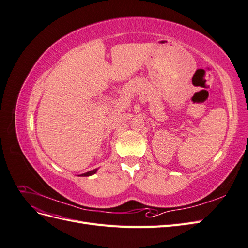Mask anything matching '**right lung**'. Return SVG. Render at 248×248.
I'll list each match as a JSON object with an SVG mask.
<instances>
[{
	"label": "right lung",
	"instance_id": "1",
	"mask_svg": "<svg viewBox=\"0 0 248 248\" xmlns=\"http://www.w3.org/2000/svg\"><path fill=\"white\" fill-rule=\"evenodd\" d=\"M96 171H97V169H95V170H93L87 171V172H85V174H81L80 176H81V177H88V176H92V175H94V174H95Z\"/></svg>",
	"mask_w": 248,
	"mask_h": 248
}]
</instances>
